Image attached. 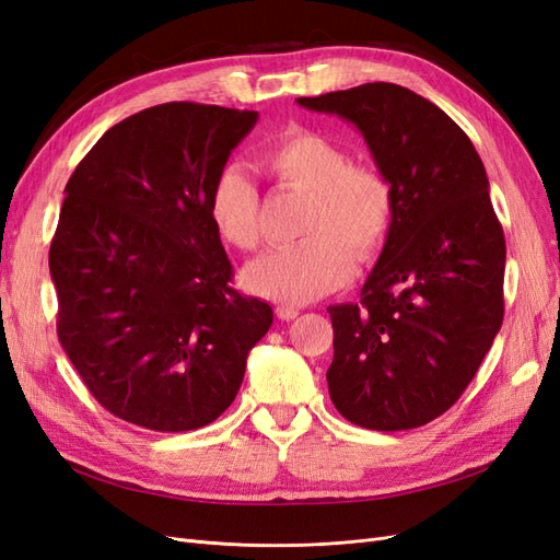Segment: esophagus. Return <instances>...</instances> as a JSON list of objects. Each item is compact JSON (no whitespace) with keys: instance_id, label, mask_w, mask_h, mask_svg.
<instances>
[{"instance_id":"1","label":"esophagus","mask_w":560,"mask_h":560,"mask_svg":"<svg viewBox=\"0 0 560 560\" xmlns=\"http://www.w3.org/2000/svg\"><path fill=\"white\" fill-rule=\"evenodd\" d=\"M276 315H278L280 319H287V322H290V319H294V317L299 315V308H292V306H278V308H276Z\"/></svg>"}]
</instances>
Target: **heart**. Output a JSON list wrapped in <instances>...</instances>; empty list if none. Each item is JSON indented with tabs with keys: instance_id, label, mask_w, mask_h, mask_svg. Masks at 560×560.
Returning <instances> with one entry per match:
<instances>
[{
	"instance_id": "obj_1",
	"label": "heart",
	"mask_w": 560,
	"mask_h": 560,
	"mask_svg": "<svg viewBox=\"0 0 560 560\" xmlns=\"http://www.w3.org/2000/svg\"><path fill=\"white\" fill-rule=\"evenodd\" d=\"M261 165L287 189L308 194L301 243L270 249L245 268V287L261 299L301 306L341 287L354 257L369 259L393 224L395 191L378 167L350 163L325 135L292 128L270 142ZM208 217L219 238L238 249L259 243V191L247 171L229 163L217 173Z\"/></svg>"
}]
</instances>
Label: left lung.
Here are the masks:
<instances>
[{
	"mask_svg": "<svg viewBox=\"0 0 560 560\" xmlns=\"http://www.w3.org/2000/svg\"><path fill=\"white\" fill-rule=\"evenodd\" d=\"M296 103L358 128L395 191L362 299L327 308L329 397L360 428H420L465 393L502 327L506 249L486 167L448 114L397 83Z\"/></svg>",
	"mask_w": 560,
	"mask_h": 560,
	"instance_id": "obj_1",
	"label": "left lung"
}]
</instances>
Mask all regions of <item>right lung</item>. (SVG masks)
I'll use <instances>...</instances> for the list:
<instances>
[{"mask_svg": "<svg viewBox=\"0 0 560 560\" xmlns=\"http://www.w3.org/2000/svg\"><path fill=\"white\" fill-rule=\"evenodd\" d=\"M259 112L165 103L109 128L65 186L48 252L58 338L105 409L156 432L222 416L273 325L233 290L208 196Z\"/></svg>", "mask_w": 560, "mask_h": 560, "instance_id": "1", "label": "right lung"}]
</instances>
